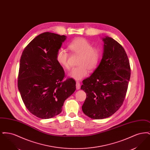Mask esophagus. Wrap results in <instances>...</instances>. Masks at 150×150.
I'll list each match as a JSON object with an SVG mask.
<instances>
[{"mask_svg": "<svg viewBox=\"0 0 150 150\" xmlns=\"http://www.w3.org/2000/svg\"><path fill=\"white\" fill-rule=\"evenodd\" d=\"M76 89H79L80 88V84L79 81H76Z\"/></svg>", "mask_w": 150, "mask_h": 150, "instance_id": "esophagus-1", "label": "esophagus"}]
</instances>
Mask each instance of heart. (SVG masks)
Returning <instances> with one entry per match:
<instances>
[{
	"mask_svg": "<svg viewBox=\"0 0 150 150\" xmlns=\"http://www.w3.org/2000/svg\"><path fill=\"white\" fill-rule=\"evenodd\" d=\"M68 47L72 53L79 55L78 66L72 68L69 74L71 78L81 80L88 75V70L93 71L96 69L100 62V52L98 48L93 47L92 43L86 39L79 38L69 43ZM56 59L63 68L69 69V53L65 50L59 48L57 50Z\"/></svg>",
	"mask_w": 150,
	"mask_h": 150,
	"instance_id": "b5f03b06",
	"label": "heart"
}]
</instances>
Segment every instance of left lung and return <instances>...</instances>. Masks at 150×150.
Here are the masks:
<instances>
[{
	"label": "left lung",
	"instance_id": "left-lung-1",
	"mask_svg": "<svg viewBox=\"0 0 150 150\" xmlns=\"http://www.w3.org/2000/svg\"><path fill=\"white\" fill-rule=\"evenodd\" d=\"M103 53L100 64L81 86L86 94L82 110L93 119L108 117L120 108L130 77L128 57L124 48L108 36L103 38Z\"/></svg>",
	"mask_w": 150,
	"mask_h": 150
}]
</instances>
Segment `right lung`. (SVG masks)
I'll return each instance as SVG.
<instances>
[{
	"label": "right lung",
	"mask_w": 150,
	"mask_h": 150,
	"mask_svg": "<svg viewBox=\"0 0 150 150\" xmlns=\"http://www.w3.org/2000/svg\"><path fill=\"white\" fill-rule=\"evenodd\" d=\"M66 39V36L44 33L31 41L22 53L18 88L27 109L40 119L60 114L64 100L76 90L74 79L63 81L64 70L56 59Z\"/></svg>",
	"instance_id": "add662e5"
}]
</instances>
